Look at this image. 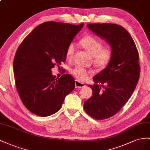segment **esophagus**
I'll list each match as a JSON object with an SVG mask.
<instances>
[{"label": "esophagus", "instance_id": "esophagus-1", "mask_svg": "<svg viewBox=\"0 0 150 150\" xmlns=\"http://www.w3.org/2000/svg\"><path fill=\"white\" fill-rule=\"evenodd\" d=\"M75 87L76 88H83V87H84L85 86V83L79 82V81L77 80H76L75 81Z\"/></svg>", "mask_w": 150, "mask_h": 150}]
</instances>
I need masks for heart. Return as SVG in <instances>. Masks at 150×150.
<instances>
[{
    "label": "heart",
    "instance_id": "obj_1",
    "mask_svg": "<svg viewBox=\"0 0 150 150\" xmlns=\"http://www.w3.org/2000/svg\"><path fill=\"white\" fill-rule=\"evenodd\" d=\"M82 44L88 53L94 57V63L99 67H104L108 65L112 55V50L110 46L102 48V42L96 38L90 36L82 40ZM76 49L74 42L68 46L66 51V57L68 59L74 57ZM71 74L80 81H86L90 76L91 71L82 67H76L71 70Z\"/></svg>",
    "mask_w": 150,
    "mask_h": 150
}]
</instances>
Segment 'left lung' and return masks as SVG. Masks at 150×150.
<instances>
[{
    "label": "left lung",
    "mask_w": 150,
    "mask_h": 150,
    "mask_svg": "<svg viewBox=\"0 0 150 150\" xmlns=\"http://www.w3.org/2000/svg\"><path fill=\"white\" fill-rule=\"evenodd\" d=\"M87 27L105 40L112 50L108 66L93 76L89 85L92 96L84 102V109L97 120L117 114L133 93L139 78V54L130 34L120 25L89 24Z\"/></svg>",
    "instance_id": "1"
}]
</instances>
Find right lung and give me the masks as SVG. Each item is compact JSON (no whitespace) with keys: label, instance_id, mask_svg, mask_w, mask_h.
I'll return each mask as SVG.
<instances>
[{"label":"right lung","instance_id":"1","mask_svg":"<svg viewBox=\"0 0 150 150\" xmlns=\"http://www.w3.org/2000/svg\"><path fill=\"white\" fill-rule=\"evenodd\" d=\"M83 24L43 23L19 46L13 64L15 82L21 100L32 113L41 117L56 113L74 90L71 75L65 74L58 79L51 69L66 60L67 47Z\"/></svg>","mask_w":150,"mask_h":150}]
</instances>
